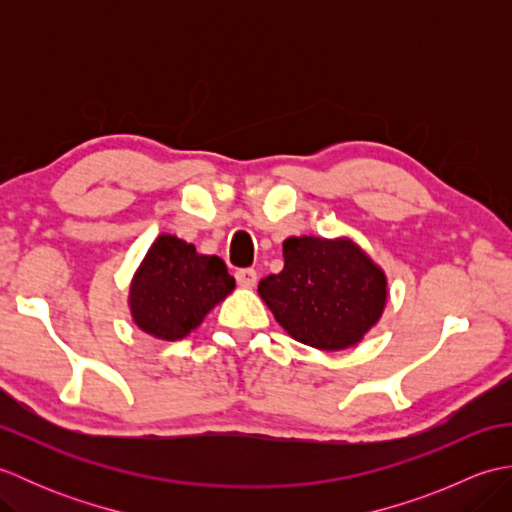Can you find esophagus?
<instances>
[{
  "label": "esophagus",
  "instance_id": "34e87169",
  "mask_svg": "<svg viewBox=\"0 0 512 512\" xmlns=\"http://www.w3.org/2000/svg\"><path fill=\"white\" fill-rule=\"evenodd\" d=\"M235 279L242 288H253L257 284V273L253 268H242L235 273Z\"/></svg>",
  "mask_w": 512,
  "mask_h": 512
}]
</instances>
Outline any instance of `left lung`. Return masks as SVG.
Wrapping results in <instances>:
<instances>
[{
    "label": "left lung",
    "mask_w": 512,
    "mask_h": 512,
    "mask_svg": "<svg viewBox=\"0 0 512 512\" xmlns=\"http://www.w3.org/2000/svg\"><path fill=\"white\" fill-rule=\"evenodd\" d=\"M277 323L292 339L323 352L347 350L383 317L385 270L350 237H288L284 270L259 281Z\"/></svg>",
    "instance_id": "1"
}]
</instances>
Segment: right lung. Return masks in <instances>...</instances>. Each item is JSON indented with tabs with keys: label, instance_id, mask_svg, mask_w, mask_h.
Returning <instances> with one entry per match:
<instances>
[{
	"label": "right lung",
	"instance_id": "right-lung-1",
	"mask_svg": "<svg viewBox=\"0 0 512 512\" xmlns=\"http://www.w3.org/2000/svg\"><path fill=\"white\" fill-rule=\"evenodd\" d=\"M235 288L217 255H200L193 244L162 233L129 286V312L145 334L160 341L184 339Z\"/></svg>",
	"mask_w": 512,
	"mask_h": 512
}]
</instances>
